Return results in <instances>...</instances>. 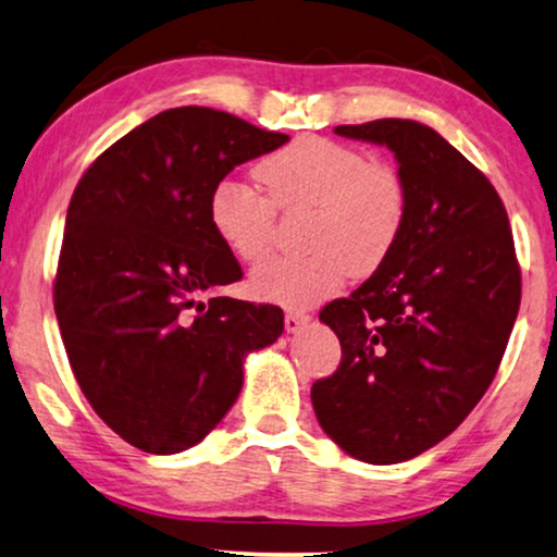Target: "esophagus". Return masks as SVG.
Instances as JSON below:
<instances>
[{
  "label": "esophagus",
  "mask_w": 557,
  "mask_h": 557,
  "mask_svg": "<svg viewBox=\"0 0 557 557\" xmlns=\"http://www.w3.org/2000/svg\"><path fill=\"white\" fill-rule=\"evenodd\" d=\"M308 321H310V315L306 313V310H287V313H285V329H287V333L300 331Z\"/></svg>",
  "instance_id": "esophagus-1"
}]
</instances>
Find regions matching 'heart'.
I'll return each mask as SVG.
<instances>
[{"instance_id":"b5f03b06","label":"heart","mask_w":557,"mask_h":557,"mask_svg":"<svg viewBox=\"0 0 557 557\" xmlns=\"http://www.w3.org/2000/svg\"><path fill=\"white\" fill-rule=\"evenodd\" d=\"M264 193L226 175L209 193V224L228 255L257 262L270 249L277 211L310 209L306 255L272 257L249 277L257 298L306 308L331 298L351 274L387 262L407 221V183L395 165L359 147L300 137L257 165Z\"/></svg>"}]
</instances>
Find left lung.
Segmentation results:
<instances>
[{"mask_svg":"<svg viewBox=\"0 0 557 557\" xmlns=\"http://www.w3.org/2000/svg\"><path fill=\"white\" fill-rule=\"evenodd\" d=\"M333 132L387 145L410 203L387 262L321 310L341 364L310 399L348 456L399 463L454 433L484 397L520 310V262L499 193L438 132L412 119Z\"/></svg>","mask_w":557,"mask_h":557,"instance_id":"obj_1","label":"left lung"}]
</instances>
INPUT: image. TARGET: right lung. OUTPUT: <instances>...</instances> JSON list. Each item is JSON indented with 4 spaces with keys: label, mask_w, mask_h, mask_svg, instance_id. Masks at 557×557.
<instances>
[{
    "label": "right lung",
    "mask_w": 557,
    "mask_h": 557,
    "mask_svg": "<svg viewBox=\"0 0 557 557\" xmlns=\"http://www.w3.org/2000/svg\"><path fill=\"white\" fill-rule=\"evenodd\" d=\"M287 135L209 107L160 111L116 139L73 190L53 283L71 369L94 412L145 454L203 441L277 341L270 302L201 298L242 280L209 224V193Z\"/></svg>",
    "instance_id": "add662e5"
}]
</instances>
